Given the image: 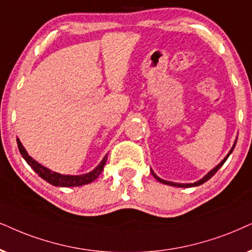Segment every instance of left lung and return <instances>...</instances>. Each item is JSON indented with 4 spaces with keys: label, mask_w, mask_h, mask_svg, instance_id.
<instances>
[{
    "label": "left lung",
    "mask_w": 252,
    "mask_h": 252,
    "mask_svg": "<svg viewBox=\"0 0 252 252\" xmlns=\"http://www.w3.org/2000/svg\"><path fill=\"white\" fill-rule=\"evenodd\" d=\"M236 142H237V141H235V143H234V145H232L231 150H230V151H229V154H228L227 156H225L223 160H222L221 163H220V164L218 165V166H215L214 168H213L212 171H209L208 173H207L206 176L202 178V179H200L199 181H196V183H193V184H177V183H171V181H166V180H163V179H160V178L156 176V174H155V172L151 170V172H152V176H154V177L156 178V179H157V180L159 181V183H161V184H165V185H168V186H174V187H194V186H199V185H201V184H203V183H206L207 180H209V179H211V178H212L213 176H214V174L216 173V172H218V171L220 170V167H221L222 165H223V164L225 163V160H227L228 157H229V156H230V154H231V152H232V150H234L235 145H236Z\"/></svg>",
    "instance_id": "left-lung-1"
}]
</instances>
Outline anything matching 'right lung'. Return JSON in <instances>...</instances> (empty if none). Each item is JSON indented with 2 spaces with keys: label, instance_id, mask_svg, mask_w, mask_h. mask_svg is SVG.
<instances>
[{
  "label": "right lung",
  "instance_id": "obj_1",
  "mask_svg": "<svg viewBox=\"0 0 252 252\" xmlns=\"http://www.w3.org/2000/svg\"><path fill=\"white\" fill-rule=\"evenodd\" d=\"M17 145L22 157H23L25 159V161L30 165L31 168H32V170L36 172L40 178H43L44 180L47 181V183L51 185H53V186L76 187V186H82V185L91 184L92 181H94L98 176H100L101 172L103 171V167L107 161V156H104V158L101 160V163L98 164L93 171L89 172V173L81 174V176H65V174H60V173H57V172L51 171L45 166H43V165L37 163L33 158H31L30 156L28 155L27 150L24 149V146L22 145V143L18 138H17Z\"/></svg>",
  "mask_w": 252,
  "mask_h": 252
}]
</instances>
